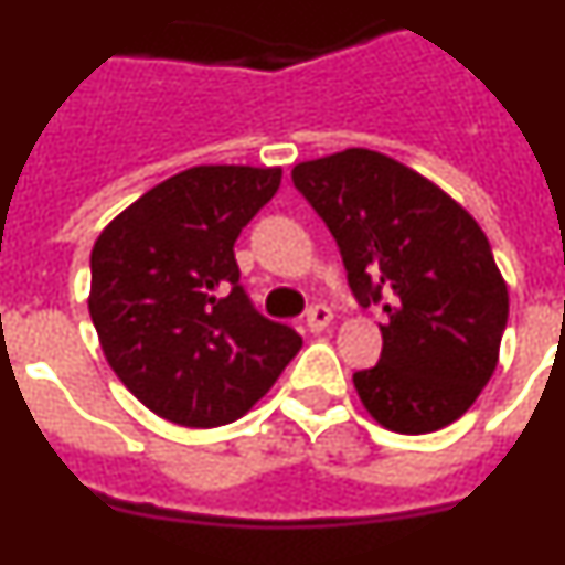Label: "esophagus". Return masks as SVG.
Returning <instances> with one entry per match:
<instances>
[{"label": "esophagus", "mask_w": 565, "mask_h": 565, "mask_svg": "<svg viewBox=\"0 0 565 565\" xmlns=\"http://www.w3.org/2000/svg\"><path fill=\"white\" fill-rule=\"evenodd\" d=\"M331 319H333L331 308L313 306L311 311H308V317H306V326H308V331H311V333H319V331H326V328L331 326Z\"/></svg>", "instance_id": "1"}]
</instances>
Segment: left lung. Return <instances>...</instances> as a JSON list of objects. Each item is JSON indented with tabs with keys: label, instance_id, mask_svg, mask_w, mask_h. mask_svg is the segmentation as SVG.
<instances>
[{
	"label": "left lung",
	"instance_id": "1",
	"mask_svg": "<svg viewBox=\"0 0 565 565\" xmlns=\"http://www.w3.org/2000/svg\"><path fill=\"white\" fill-rule=\"evenodd\" d=\"M294 186L326 221L359 306H382V359L353 373L364 411L404 436L441 430L492 379L509 294L476 217L373 149L297 163Z\"/></svg>",
	"mask_w": 565,
	"mask_h": 565
}]
</instances>
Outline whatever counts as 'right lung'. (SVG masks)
<instances>
[{"label":"right lung","mask_w":565,"mask_h":565,"mask_svg":"<svg viewBox=\"0 0 565 565\" xmlns=\"http://www.w3.org/2000/svg\"><path fill=\"white\" fill-rule=\"evenodd\" d=\"M279 181V167H192L98 234L89 317L115 376L154 416L237 422L302 348L294 328L248 302L234 259V239Z\"/></svg>","instance_id":"right-lung-1"}]
</instances>
